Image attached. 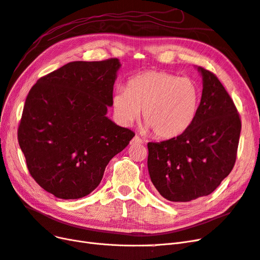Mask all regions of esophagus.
<instances>
[{
    "instance_id": "1",
    "label": "esophagus",
    "mask_w": 260,
    "mask_h": 260,
    "mask_svg": "<svg viewBox=\"0 0 260 260\" xmlns=\"http://www.w3.org/2000/svg\"><path fill=\"white\" fill-rule=\"evenodd\" d=\"M141 143H143L142 139H141L139 136H136V137H134V138L131 140L130 144H131V145H134V144H141Z\"/></svg>"
}]
</instances>
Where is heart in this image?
<instances>
[{
    "label": "heart",
    "instance_id": "obj_1",
    "mask_svg": "<svg viewBox=\"0 0 260 260\" xmlns=\"http://www.w3.org/2000/svg\"><path fill=\"white\" fill-rule=\"evenodd\" d=\"M200 90L192 79L161 71H147L131 77L126 89L117 88L112 96L116 119L131 126L139 117L157 138L171 139L189 128L198 112Z\"/></svg>",
    "mask_w": 260,
    "mask_h": 260
}]
</instances>
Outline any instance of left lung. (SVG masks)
Returning a JSON list of instances; mask_svg holds the SVG:
<instances>
[{"label":"left lung","instance_id":"obj_1","mask_svg":"<svg viewBox=\"0 0 260 260\" xmlns=\"http://www.w3.org/2000/svg\"><path fill=\"white\" fill-rule=\"evenodd\" d=\"M202 95L196 118L181 136L148 143L147 167L158 192L169 201L209 196L235 166L241 120L218 78L201 67Z\"/></svg>","mask_w":260,"mask_h":260}]
</instances>
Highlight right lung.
<instances>
[{"instance_id": "1", "label": "right lung", "mask_w": 260, "mask_h": 260, "mask_svg": "<svg viewBox=\"0 0 260 260\" xmlns=\"http://www.w3.org/2000/svg\"><path fill=\"white\" fill-rule=\"evenodd\" d=\"M120 67L118 59L70 62L40 78L26 96L18 142L35 182L57 198L93 191L134 137L106 116Z\"/></svg>"}]
</instances>
